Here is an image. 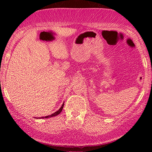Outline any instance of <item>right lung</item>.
Wrapping results in <instances>:
<instances>
[{"instance_id": "obj_1", "label": "right lung", "mask_w": 152, "mask_h": 152, "mask_svg": "<svg viewBox=\"0 0 152 152\" xmlns=\"http://www.w3.org/2000/svg\"><path fill=\"white\" fill-rule=\"evenodd\" d=\"M64 102L63 103V104H62V106L61 107V108H60V109L58 110L57 111H56L55 113H53V114H51V115H47V116H45V117H41V118H51V117H54V116H56V115H59V114L61 113V111H62V109H63V108H64Z\"/></svg>"}]
</instances>
